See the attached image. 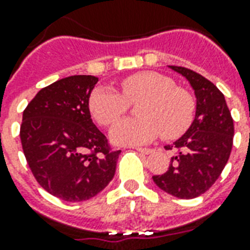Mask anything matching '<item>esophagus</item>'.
<instances>
[{
	"label": "esophagus",
	"instance_id": "esophagus-1",
	"mask_svg": "<svg viewBox=\"0 0 250 250\" xmlns=\"http://www.w3.org/2000/svg\"><path fill=\"white\" fill-rule=\"evenodd\" d=\"M137 150V152L140 153H144V154H150V153L153 152L152 148H135Z\"/></svg>",
	"mask_w": 250,
	"mask_h": 250
}]
</instances>
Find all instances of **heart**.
<instances>
[{"mask_svg":"<svg viewBox=\"0 0 250 250\" xmlns=\"http://www.w3.org/2000/svg\"><path fill=\"white\" fill-rule=\"evenodd\" d=\"M122 93L98 86L89 97V111L98 125L109 127L123 117L129 104H137L139 118L119 121L110 131L118 145H140L162 137L172 140L188 131L196 115V100L160 72L145 71L121 80Z\"/></svg>","mask_w":250,"mask_h":250,"instance_id":"1","label":"heart"}]
</instances>
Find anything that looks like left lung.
I'll use <instances>...</instances> for the list:
<instances>
[{"label":"left lung","mask_w":250,"mask_h":250,"mask_svg":"<svg viewBox=\"0 0 250 250\" xmlns=\"http://www.w3.org/2000/svg\"><path fill=\"white\" fill-rule=\"evenodd\" d=\"M186 76L197 98L196 118L189 129L166 150L175 152L168 170L154 175L161 189L179 198H194L217 182L231 154L233 119L225 96L210 80L189 68L170 66Z\"/></svg>","instance_id":"obj_1"}]
</instances>
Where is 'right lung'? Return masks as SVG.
Returning <instances> with one entry per match:
<instances>
[{"instance_id":"add662e5","label":"right lung","mask_w":250,"mask_h":250,"mask_svg":"<svg viewBox=\"0 0 250 250\" xmlns=\"http://www.w3.org/2000/svg\"><path fill=\"white\" fill-rule=\"evenodd\" d=\"M98 79L74 75L45 86L23 111L21 141L37 183L68 202L85 201L114 178L121 150L93 125L89 96Z\"/></svg>"}]
</instances>
